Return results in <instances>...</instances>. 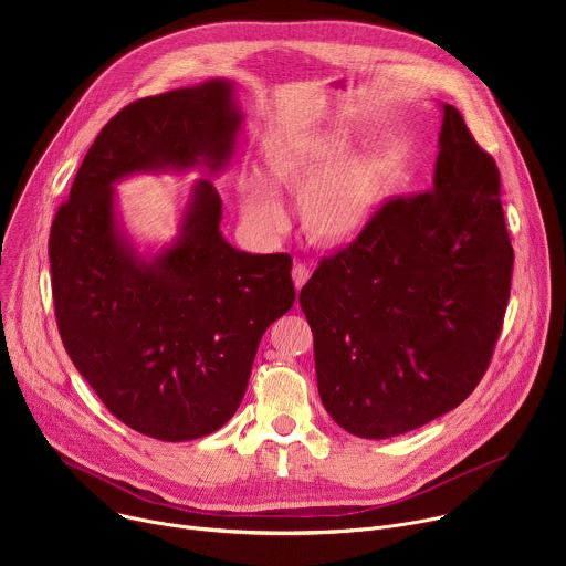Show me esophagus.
<instances>
[{"label": "esophagus", "mask_w": 566, "mask_h": 566, "mask_svg": "<svg viewBox=\"0 0 566 566\" xmlns=\"http://www.w3.org/2000/svg\"><path fill=\"white\" fill-rule=\"evenodd\" d=\"M291 275H293V284H295V289L300 291L304 284H306V280L311 277V271H308V266L306 264H302V262H297L295 266H293V271H291Z\"/></svg>", "instance_id": "1"}]
</instances>
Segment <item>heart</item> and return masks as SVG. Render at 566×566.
I'll return each mask as SVG.
<instances>
[{
	"label": "heart",
	"instance_id": "heart-1",
	"mask_svg": "<svg viewBox=\"0 0 566 566\" xmlns=\"http://www.w3.org/2000/svg\"><path fill=\"white\" fill-rule=\"evenodd\" d=\"M356 136L345 125L293 136L266 154L275 186L300 192V219L308 237L327 247L356 241L382 203L389 168L374 149L348 154ZM244 226L262 239L282 234L286 208L264 175L251 170L237 184Z\"/></svg>",
	"mask_w": 566,
	"mask_h": 566
}]
</instances>
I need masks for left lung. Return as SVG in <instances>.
Returning <instances> with one entry per match:
<instances>
[{
  "label": "left lung",
  "instance_id": "1",
  "mask_svg": "<svg viewBox=\"0 0 566 566\" xmlns=\"http://www.w3.org/2000/svg\"><path fill=\"white\" fill-rule=\"evenodd\" d=\"M430 192L385 203L300 291L319 400L363 439L454 410L486 371L511 293L513 247L495 160L441 105Z\"/></svg>",
  "mask_w": 566,
  "mask_h": 566
}]
</instances>
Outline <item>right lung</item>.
Masks as SVG:
<instances>
[{
  "mask_svg": "<svg viewBox=\"0 0 566 566\" xmlns=\"http://www.w3.org/2000/svg\"><path fill=\"white\" fill-rule=\"evenodd\" d=\"M228 77L143 98L96 136L49 260L69 358L132 430L192 441L230 421L269 325L295 302L291 258L230 247L210 179L192 187L180 232L160 250L126 232L115 186L134 174L226 172L244 123Z\"/></svg>",
  "mask_w": 566,
  "mask_h": 566,
  "instance_id": "1",
  "label": "right lung"
}]
</instances>
